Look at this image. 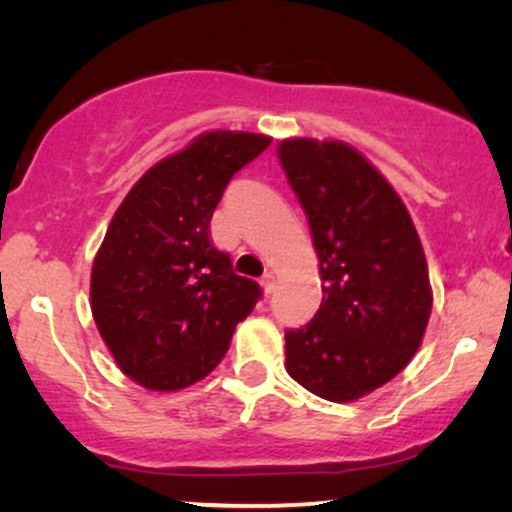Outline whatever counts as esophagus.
<instances>
[{
    "label": "esophagus",
    "instance_id": "34e87169",
    "mask_svg": "<svg viewBox=\"0 0 512 512\" xmlns=\"http://www.w3.org/2000/svg\"><path fill=\"white\" fill-rule=\"evenodd\" d=\"M261 286H263L265 293H272V291H275V286H277V277L272 275V272H265L263 279H261Z\"/></svg>",
    "mask_w": 512,
    "mask_h": 512
}]
</instances>
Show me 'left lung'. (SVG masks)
<instances>
[{
	"mask_svg": "<svg viewBox=\"0 0 512 512\" xmlns=\"http://www.w3.org/2000/svg\"><path fill=\"white\" fill-rule=\"evenodd\" d=\"M277 153L324 282L314 319L284 333L286 370L326 401H356L422 345L433 303L422 242L398 193L352 146L286 139Z\"/></svg>",
	"mask_w": 512,
	"mask_h": 512,
	"instance_id": "8db88e82",
	"label": "left lung"
}]
</instances>
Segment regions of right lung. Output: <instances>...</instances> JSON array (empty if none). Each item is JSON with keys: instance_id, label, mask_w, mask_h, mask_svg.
Segmentation results:
<instances>
[{"instance_id": "add662e5", "label": "right lung", "mask_w": 512, "mask_h": 512, "mask_svg": "<svg viewBox=\"0 0 512 512\" xmlns=\"http://www.w3.org/2000/svg\"><path fill=\"white\" fill-rule=\"evenodd\" d=\"M270 146L216 130L153 165L111 219L90 275V307L121 370L151 391L200 382L263 296L212 244L209 221L235 172Z\"/></svg>"}]
</instances>
